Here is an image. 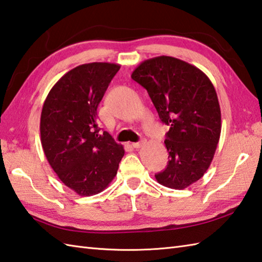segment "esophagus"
<instances>
[{"instance_id": "1", "label": "esophagus", "mask_w": 262, "mask_h": 262, "mask_svg": "<svg viewBox=\"0 0 262 262\" xmlns=\"http://www.w3.org/2000/svg\"><path fill=\"white\" fill-rule=\"evenodd\" d=\"M145 143H146L145 139H141V140L139 141V142H133V143H132V147H133V148H140V147H142L143 145H145Z\"/></svg>"}]
</instances>
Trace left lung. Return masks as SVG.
Masks as SVG:
<instances>
[{
    "label": "left lung",
    "instance_id": "8db88e82",
    "mask_svg": "<svg viewBox=\"0 0 262 262\" xmlns=\"http://www.w3.org/2000/svg\"><path fill=\"white\" fill-rule=\"evenodd\" d=\"M131 78L147 90L159 119L169 125L165 140L169 161L155 178L170 189L188 188L209 168L220 141L215 87L200 69L164 55L140 63Z\"/></svg>",
    "mask_w": 262,
    "mask_h": 262
}]
</instances>
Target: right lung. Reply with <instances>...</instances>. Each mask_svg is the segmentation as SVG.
I'll use <instances>...</instances> for the list:
<instances>
[{"instance_id": "add662e5", "label": "right lung", "mask_w": 262, "mask_h": 262, "mask_svg": "<svg viewBox=\"0 0 262 262\" xmlns=\"http://www.w3.org/2000/svg\"><path fill=\"white\" fill-rule=\"evenodd\" d=\"M120 66L94 62L72 69L53 86L40 115V141L51 167L79 195L108 186L124 156L123 146L100 133L97 107Z\"/></svg>"}]
</instances>
